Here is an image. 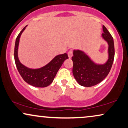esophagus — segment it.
<instances>
[{
    "mask_svg": "<svg viewBox=\"0 0 128 128\" xmlns=\"http://www.w3.org/2000/svg\"><path fill=\"white\" fill-rule=\"evenodd\" d=\"M68 56L69 58H71L73 56V52H72V50H70L68 52Z\"/></svg>",
    "mask_w": 128,
    "mask_h": 128,
    "instance_id": "34e87169",
    "label": "esophagus"
}]
</instances>
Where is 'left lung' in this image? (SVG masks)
I'll use <instances>...</instances> for the list:
<instances>
[{
    "mask_svg": "<svg viewBox=\"0 0 128 128\" xmlns=\"http://www.w3.org/2000/svg\"><path fill=\"white\" fill-rule=\"evenodd\" d=\"M102 39L108 44V58L104 64H96L83 50H73V74L80 85L84 87L94 86L102 81L110 72L114 58L113 38L104 26Z\"/></svg>",
    "mask_w": 128,
    "mask_h": 128,
    "instance_id": "left-lung-1",
    "label": "left lung"
}]
</instances>
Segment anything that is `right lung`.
<instances>
[{
  "instance_id": "add662e5",
  "label": "right lung",
  "mask_w": 128,
  "mask_h": 128,
  "mask_svg": "<svg viewBox=\"0 0 128 128\" xmlns=\"http://www.w3.org/2000/svg\"><path fill=\"white\" fill-rule=\"evenodd\" d=\"M27 26L21 31L15 41L14 49L15 64L20 75L27 84L35 87H46L53 82L64 61L68 58V55L66 53L56 55L48 64L39 68H30L23 65L18 58V49L20 37Z\"/></svg>"
}]
</instances>
